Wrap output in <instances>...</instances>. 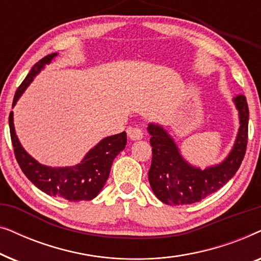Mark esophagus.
I'll return each instance as SVG.
<instances>
[{"mask_svg": "<svg viewBox=\"0 0 261 261\" xmlns=\"http://www.w3.org/2000/svg\"><path fill=\"white\" fill-rule=\"evenodd\" d=\"M128 133V137H129L130 140H141L142 139V135H144V133H142L141 128L139 127H134V128H129V129L127 130Z\"/></svg>", "mask_w": 261, "mask_h": 261, "instance_id": "1", "label": "esophagus"}]
</instances>
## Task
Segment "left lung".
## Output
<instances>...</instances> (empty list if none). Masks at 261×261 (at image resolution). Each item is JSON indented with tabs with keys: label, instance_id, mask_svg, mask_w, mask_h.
I'll return each mask as SVG.
<instances>
[{
	"label": "left lung",
	"instance_id": "obj_1",
	"mask_svg": "<svg viewBox=\"0 0 261 261\" xmlns=\"http://www.w3.org/2000/svg\"><path fill=\"white\" fill-rule=\"evenodd\" d=\"M239 112V132L229 154L216 165L201 170L181 155L173 138L158 123L147 130L152 146L148 180L156 198L169 205H184L202 201L234 177L246 153L248 137V106L244 95L233 98Z\"/></svg>",
	"mask_w": 261,
	"mask_h": 261
}]
</instances>
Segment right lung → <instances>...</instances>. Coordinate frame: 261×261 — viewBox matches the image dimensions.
<instances>
[{"instance_id": "add662e5", "label": "right lung", "mask_w": 261, "mask_h": 261, "mask_svg": "<svg viewBox=\"0 0 261 261\" xmlns=\"http://www.w3.org/2000/svg\"><path fill=\"white\" fill-rule=\"evenodd\" d=\"M57 56L58 53H51L32 67L15 92L13 107H15L34 77L44 70L46 65L51 64ZM9 128L15 158L28 179L45 194L53 197L65 198L71 202L91 201L101 192L109 177L114 159L123 151L127 144V134L126 132H122L102 139L77 165L52 167L42 165L22 147L15 133L13 112L9 114Z\"/></svg>"}]
</instances>
